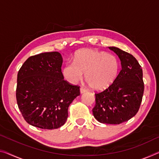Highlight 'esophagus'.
Masks as SVG:
<instances>
[{
    "label": "esophagus",
    "instance_id": "obj_1",
    "mask_svg": "<svg viewBox=\"0 0 159 159\" xmlns=\"http://www.w3.org/2000/svg\"><path fill=\"white\" fill-rule=\"evenodd\" d=\"M85 92H87V90L84 89V88H83V87H81L80 88V93L81 94H83V93H84Z\"/></svg>",
    "mask_w": 159,
    "mask_h": 159
}]
</instances>
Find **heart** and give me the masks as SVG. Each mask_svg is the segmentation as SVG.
Listing matches in <instances>:
<instances>
[{"label": "heart", "mask_w": 159, "mask_h": 159, "mask_svg": "<svg viewBox=\"0 0 159 159\" xmlns=\"http://www.w3.org/2000/svg\"><path fill=\"white\" fill-rule=\"evenodd\" d=\"M119 70V60L114 55L94 49H82L75 52L73 62H67L62 69L65 79L75 84L84 73L85 80L95 91H102L115 81Z\"/></svg>", "instance_id": "obj_1"}]
</instances>
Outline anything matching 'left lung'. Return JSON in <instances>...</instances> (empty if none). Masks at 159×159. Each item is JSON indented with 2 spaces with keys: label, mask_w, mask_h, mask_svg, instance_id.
<instances>
[{
  "label": "left lung",
  "mask_w": 159,
  "mask_h": 159,
  "mask_svg": "<svg viewBox=\"0 0 159 159\" xmlns=\"http://www.w3.org/2000/svg\"><path fill=\"white\" fill-rule=\"evenodd\" d=\"M109 48L120 59L121 70L110 87L95 94L96 104L92 112L100 123L119 124L139 111L144 90L143 71L132 55L116 47Z\"/></svg>",
  "instance_id": "1"
}]
</instances>
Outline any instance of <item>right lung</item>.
Listing matches in <instances>:
<instances>
[{
    "label": "right lung",
    "mask_w": 159,
    "mask_h": 159,
    "mask_svg": "<svg viewBox=\"0 0 159 159\" xmlns=\"http://www.w3.org/2000/svg\"><path fill=\"white\" fill-rule=\"evenodd\" d=\"M60 52L31 56L18 73L16 99L18 108L29 124L43 129L64 125L68 107L80 94V87L64 80Z\"/></svg>",
    "instance_id": "obj_1"
}]
</instances>
